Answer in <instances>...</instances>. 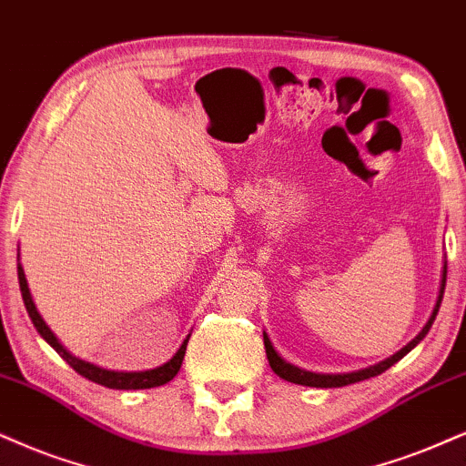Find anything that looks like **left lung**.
<instances>
[{"instance_id": "left-lung-1", "label": "left lung", "mask_w": 466, "mask_h": 466, "mask_svg": "<svg viewBox=\"0 0 466 466\" xmlns=\"http://www.w3.org/2000/svg\"><path fill=\"white\" fill-rule=\"evenodd\" d=\"M445 280H447V259H443V269H441V285H439V296H436V304L432 309V315H430L426 326H423L421 330H419V335L412 339V341L406 343L404 348L400 350V352H395L393 356H389V359L380 360V363L371 365V367H365V370H359V371H348V373H315V371H307V370H300V367L287 363L277 352V348H274V343L269 341L268 332L263 330V346H266V354H268V360H269V367H272V371L277 373V376L283 378L287 382H294V384H302V387H318V389H332V387H346V384H354V382H360V380H367V378H373L378 376V373L387 371L389 367L398 363L400 359H404L406 354L410 352L412 348L417 346L419 341H423V337L428 335V330L432 329L434 319H436V313H439L441 309V300H443V291H445Z\"/></svg>"}]
</instances>
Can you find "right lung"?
<instances>
[{
  "label": "right lung",
  "instance_id": "obj_1",
  "mask_svg": "<svg viewBox=\"0 0 466 466\" xmlns=\"http://www.w3.org/2000/svg\"><path fill=\"white\" fill-rule=\"evenodd\" d=\"M16 274H19V287H21V296H23V304H25L27 309V315H30L34 329L38 330V335L45 339V341L49 343L51 348L56 350L57 354L62 356V359L66 360L68 365L73 367L75 371L79 373V376L88 378V380H93L96 384H101V387H107V389H123V391H129V389H153V387H162V384L170 382L172 378L177 376L181 370V363H183V356H186V348H187V339L189 335L183 339V343L177 350L175 356H172L170 360H166L164 365L155 367V370H147V371H114V370H103V367L95 365V363H88V360L79 359V356H75L73 352H68V350L62 346L60 339L56 337V332L49 329L47 321L43 319V315L38 313L36 304H34V298H32V291L30 287H27V279H25V272H23V266H21V252H16Z\"/></svg>",
  "mask_w": 466,
  "mask_h": 466
}]
</instances>
